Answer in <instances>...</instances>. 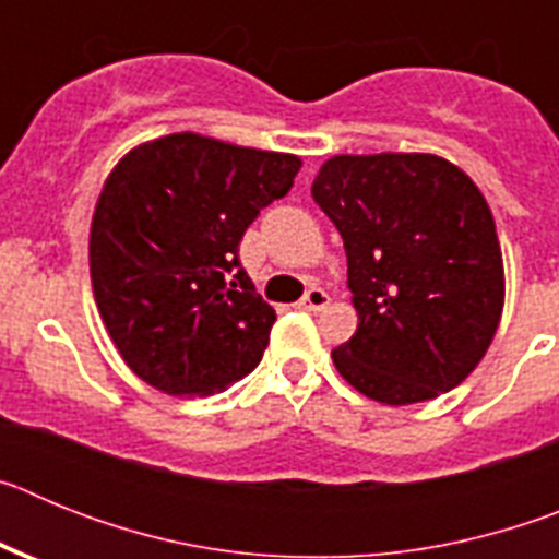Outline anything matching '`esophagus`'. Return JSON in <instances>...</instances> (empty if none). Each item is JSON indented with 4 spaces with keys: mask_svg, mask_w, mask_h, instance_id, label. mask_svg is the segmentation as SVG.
I'll use <instances>...</instances> for the list:
<instances>
[{
    "mask_svg": "<svg viewBox=\"0 0 559 559\" xmlns=\"http://www.w3.org/2000/svg\"><path fill=\"white\" fill-rule=\"evenodd\" d=\"M330 305V296L328 290H322L319 285H313V288H308V294L302 296V302H299V308L305 310H324Z\"/></svg>",
    "mask_w": 559,
    "mask_h": 559,
    "instance_id": "obj_1",
    "label": "esophagus"
}]
</instances>
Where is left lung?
Segmentation results:
<instances>
[{
  "label": "left lung",
  "mask_w": 559,
  "mask_h": 559,
  "mask_svg": "<svg viewBox=\"0 0 559 559\" xmlns=\"http://www.w3.org/2000/svg\"><path fill=\"white\" fill-rule=\"evenodd\" d=\"M313 201L347 251L358 330L333 349L360 394L408 406L451 392L490 347L503 308L492 212L431 153L333 156Z\"/></svg>",
  "instance_id": "obj_1"
}]
</instances>
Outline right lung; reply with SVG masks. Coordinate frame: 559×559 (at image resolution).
<instances>
[{"label": "right lung", "mask_w": 559, "mask_h": 559, "mask_svg": "<svg viewBox=\"0 0 559 559\" xmlns=\"http://www.w3.org/2000/svg\"><path fill=\"white\" fill-rule=\"evenodd\" d=\"M299 167L290 153L199 133L133 147L114 167L92 218L88 269L103 324L145 383L195 397L260 364L276 313L237 249Z\"/></svg>", "instance_id": "add662e5"}]
</instances>
